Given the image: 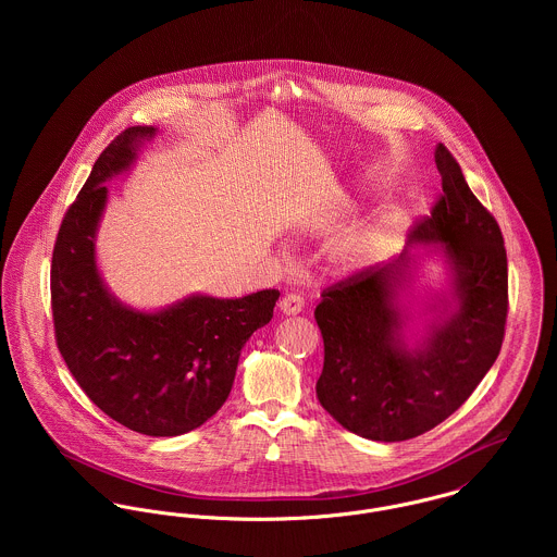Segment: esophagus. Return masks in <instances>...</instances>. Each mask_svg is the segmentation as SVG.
<instances>
[{"instance_id":"34e87169","label":"esophagus","mask_w":557,"mask_h":557,"mask_svg":"<svg viewBox=\"0 0 557 557\" xmlns=\"http://www.w3.org/2000/svg\"><path fill=\"white\" fill-rule=\"evenodd\" d=\"M278 309H281L283 315H298V313L305 311V298L298 296V294H287L278 302Z\"/></svg>"}]
</instances>
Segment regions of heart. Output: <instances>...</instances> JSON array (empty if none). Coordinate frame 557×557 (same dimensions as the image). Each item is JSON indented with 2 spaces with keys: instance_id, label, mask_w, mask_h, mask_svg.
<instances>
[{
  "instance_id": "1",
  "label": "heart",
  "mask_w": 557,
  "mask_h": 557,
  "mask_svg": "<svg viewBox=\"0 0 557 557\" xmlns=\"http://www.w3.org/2000/svg\"><path fill=\"white\" fill-rule=\"evenodd\" d=\"M377 238H380V227L375 223L351 230L349 234L332 242L330 261L343 270L358 268L369 257Z\"/></svg>"
}]
</instances>
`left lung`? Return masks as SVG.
<instances>
[{"label":"left lung","instance_id":"left-lung-1","mask_svg":"<svg viewBox=\"0 0 557 557\" xmlns=\"http://www.w3.org/2000/svg\"><path fill=\"white\" fill-rule=\"evenodd\" d=\"M442 199L384 268L325 289L315 309L323 336L321 407L373 442L418 437L476 391L493 367L508 313V263L495 219L470 190L459 162L437 144ZM424 258L445 268V287L416 306Z\"/></svg>","mask_w":557,"mask_h":557}]
</instances>
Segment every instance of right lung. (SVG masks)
<instances>
[{
    "label": "right lung",
    "mask_w": 557,
    "mask_h": 557,
    "mask_svg": "<svg viewBox=\"0 0 557 557\" xmlns=\"http://www.w3.org/2000/svg\"><path fill=\"white\" fill-rule=\"evenodd\" d=\"M157 135L154 126L126 128L94 162L53 248L51 302L58 347L85 395L131 431L173 437L223 407L242 347L272 319L281 294H190L148 311L109 289L96 257L104 184L131 171Z\"/></svg>",
    "instance_id": "obj_1"
}]
</instances>
